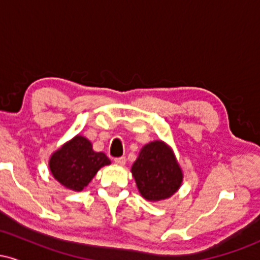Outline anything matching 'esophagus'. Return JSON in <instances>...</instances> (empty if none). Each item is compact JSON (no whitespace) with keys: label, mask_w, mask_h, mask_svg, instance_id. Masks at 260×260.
<instances>
[{"label":"esophagus","mask_w":260,"mask_h":260,"mask_svg":"<svg viewBox=\"0 0 260 260\" xmlns=\"http://www.w3.org/2000/svg\"><path fill=\"white\" fill-rule=\"evenodd\" d=\"M113 161H115V164H116V165H118V166H124V165H126V157H124V156H121V157H116V159L115 160H113Z\"/></svg>","instance_id":"1"}]
</instances>
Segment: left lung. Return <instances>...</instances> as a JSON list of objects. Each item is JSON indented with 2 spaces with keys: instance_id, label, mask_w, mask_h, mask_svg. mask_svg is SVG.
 Wrapping results in <instances>:
<instances>
[{
  "instance_id": "left-lung-1",
  "label": "left lung",
  "mask_w": 260,
  "mask_h": 260,
  "mask_svg": "<svg viewBox=\"0 0 260 260\" xmlns=\"http://www.w3.org/2000/svg\"><path fill=\"white\" fill-rule=\"evenodd\" d=\"M131 171L139 193L150 202L170 198L177 192L183 180L174 153L162 140L144 145Z\"/></svg>"
}]
</instances>
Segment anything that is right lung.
<instances>
[{"label":"right lung","instance_id":"1","mask_svg":"<svg viewBox=\"0 0 260 260\" xmlns=\"http://www.w3.org/2000/svg\"><path fill=\"white\" fill-rule=\"evenodd\" d=\"M110 164L105 154L92 150L91 143L85 137L76 136L51 155L49 166L62 186L80 192L103 166Z\"/></svg>","mask_w":260,"mask_h":260}]
</instances>
